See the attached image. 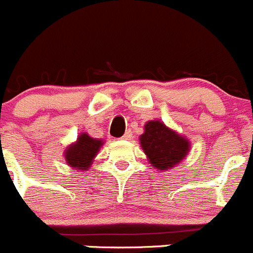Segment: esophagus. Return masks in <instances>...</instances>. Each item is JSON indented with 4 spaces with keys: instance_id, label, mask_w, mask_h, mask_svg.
Wrapping results in <instances>:
<instances>
[{
    "instance_id": "1",
    "label": "esophagus",
    "mask_w": 253,
    "mask_h": 253,
    "mask_svg": "<svg viewBox=\"0 0 253 253\" xmlns=\"http://www.w3.org/2000/svg\"><path fill=\"white\" fill-rule=\"evenodd\" d=\"M121 138H122V140H131V138H132V132L128 129V131L125 132V135L122 136Z\"/></svg>"
}]
</instances>
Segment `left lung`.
I'll return each instance as SVG.
<instances>
[{
  "mask_svg": "<svg viewBox=\"0 0 253 253\" xmlns=\"http://www.w3.org/2000/svg\"><path fill=\"white\" fill-rule=\"evenodd\" d=\"M140 143L151 165L159 170L172 169L190 151L189 141L161 121L145 125Z\"/></svg>",
  "mask_w": 253,
  "mask_h": 253,
  "instance_id": "obj_1",
  "label": "left lung"
}]
</instances>
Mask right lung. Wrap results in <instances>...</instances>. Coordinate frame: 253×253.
Segmentation results:
<instances>
[{
  "instance_id": "1",
  "label": "right lung",
  "mask_w": 253,
  "mask_h": 253,
  "mask_svg": "<svg viewBox=\"0 0 253 253\" xmlns=\"http://www.w3.org/2000/svg\"><path fill=\"white\" fill-rule=\"evenodd\" d=\"M102 145V140L90 137L88 133H81L76 142L69 145L64 151L65 161L73 169L82 171L88 170Z\"/></svg>"
}]
</instances>
